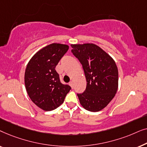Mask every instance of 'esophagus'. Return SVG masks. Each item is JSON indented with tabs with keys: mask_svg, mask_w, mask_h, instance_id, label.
<instances>
[{
	"mask_svg": "<svg viewBox=\"0 0 147 147\" xmlns=\"http://www.w3.org/2000/svg\"><path fill=\"white\" fill-rule=\"evenodd\" d=\"M69 85L71 86V88H74V83H73V82H70L69 83Z\"/></svg>",
	"mask_w": 147,
	"mask_h": 147,
	"instance_id": "1",
	"label": "esophagus"
}]
</instances>
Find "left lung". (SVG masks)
<instances>
[{"label":"left lung","mask_w":147,"mask_h":147,"mask_svg":"<svg viewBox=\"0 0 147 147\" xmlns=\"http://www.w3.org/2000/svg\"><path fill=\"white\" fill-rule=\"evenodd\" d=\"M71 46V52L82 65L87 82L85 91L77 94L80 104L88 111H100L117 92L118 71L115 61L94 43Z\"/></svg>","instance_id":"obj_1"}]
</instances>
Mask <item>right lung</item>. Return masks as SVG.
Instances as JSON below:
<instances>
[{
    "label": "right lung",
    "mask_w": 147,
    "mask_h": 147,
    "mask_svg": "<svg viewBox=\"0 0 147 147\" xmlns=\"http://www.w3.org/2000/svg\"><path fill=\"white\" fill-rule=\"evenodd\" d=\"M69 46L52 43L42 48L28 63L25 73L26 90L32 102L45 111L63 104L71 87L62 84L55 67Z\"/></svg>",
    "instance_id": "right-lung-1"
}]
</instances>
